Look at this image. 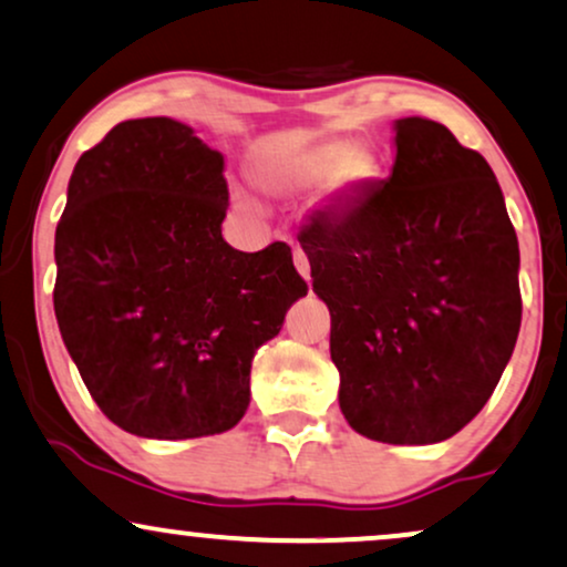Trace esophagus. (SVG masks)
Segmentation results:
<instances>
[{
    "instance_id": "obj_1",
    "label": "esophagus",
    "mask_w": 567,
    "mask_h": 567,
    "mask_svg": "<svg viewBox=\"0 0 567 567\" xmlns=\"http://www.w3.org/2000/svg\"><path fill=\"white\" fill-rule=\"evenodd\" d=\"M292 261H296V269L300 271V275H303V279L308 282V279H311V264H308L306 250L303 248L292 250Z\"/></svg>"
}]
</instances>
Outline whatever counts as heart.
Masks as SVG:
<instances>
[{"instance_id":"1","label":"heart","mask_w":567,"mask_h":567,"mask_svg":"<svg viewBox=\"0 0 567 567\" xmlns=\"http://www.w3.org/2000/svg\"><path fill=\"white\" fill-rule=\"evenodd\" d=\"M379 175V159L369 148H348L346 143H319L288 159H275L264 167V181L277 190L313 188L321 181L337 190H355Z\"/></svg>"}]
</instances>
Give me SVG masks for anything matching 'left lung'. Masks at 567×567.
<instances>
[{
  "instance_id": "8db88e82",
  "label": "left lung",
  "mask_w": 567,
  "mask_h": 567,
  "mask_svg": "<svg viewBox=\"0 0 567 567\" xmlns=\"http://www.w3.org/2000/svg\"><path fill=\"white\" fill-rule=\"evenodd\" d=\"M386 181L298 240L332 317L340 408L390 444L450 440L492 398L520 329L518 238L486 159L434 120L395 123Z\"/></svg>"
}]
</instances>
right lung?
Returning <instances> with one entry per match:
<instances>
[{"label": "right lung", "instance_id": "right-lung-1", "mask_svg": "<svg viewBox=\"0 0 567 567\" xmlns=\"http://www.w3.org/2000/svg\"><path fill=\"white\" fill-rule=\"evenodd\" d=\"M225 159L169 117L125 120L78 159L54 235V313L112 424L148 440L233 429L250 361L308 292L288 243L221 238Z\"/></svg>", "mask_w": 567, "mask_h": 567}]
</instances>
